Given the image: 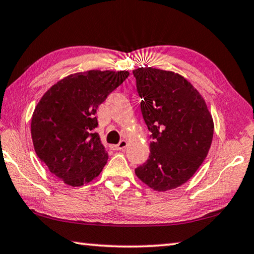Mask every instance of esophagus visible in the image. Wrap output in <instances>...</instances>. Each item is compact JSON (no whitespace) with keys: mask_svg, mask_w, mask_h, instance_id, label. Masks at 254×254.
Returning a JSON list of instances; mask_svg holds the SVG:
<instances>
[{"mask_svg":"<svg viewBox=\"0 0 254 254\" xmlns=\"http://www.w3.org/2000/svg\"><path fill=\"white\" fill-rule=\"evenodd\" d=\"M127 140H121L117 145L112 146V148L115 149V151H121V149L127 148Z\"/></svg>","mask_w":254,"mask_h":254,"instance_id":"obj_1","label":"esophagus"}]
</instances>
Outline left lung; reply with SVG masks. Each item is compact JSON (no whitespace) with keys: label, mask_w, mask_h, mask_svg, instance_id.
Returning a JSON list of instances; mask_svg holds the SVG:
<instances>
[{"label":"left lung","mask_w":254,"mask_h":254,"mask_svg":"<svg viewBox=\"0 0 254 254\" xmlns=\"http://www.w3.org/2000/svg\"><path fill=\"white\" fill-rule=\"evenodd\" d=\"M133 76L152 132L151 154L134 173L154 191L173 190L205 161L213 140L212 114L197 88L174 71L145 66L133 70Z\"/></svg>","instance_id":"8db88e82"}]
</instances>
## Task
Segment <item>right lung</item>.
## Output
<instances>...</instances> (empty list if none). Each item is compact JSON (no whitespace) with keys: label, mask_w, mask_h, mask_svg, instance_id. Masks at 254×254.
Segmentation results:
<instances>
[{"label":"right lung","mask_w":254,"mask_h":254,"mask_svg":"<svg viewBox=\"0 0 254 254\" xmlns=\"http://www.w3.org/2000/svg\"><path fill=\"white\" fill-rule=\"evenodd\" d=\"M128 71L90 70L70 74L49 88L35 106L31 134L38 158L70 187L98 177L108 160L96 110L128 77Z\"/></svg>","instance_id":"1"}]
</instances>
